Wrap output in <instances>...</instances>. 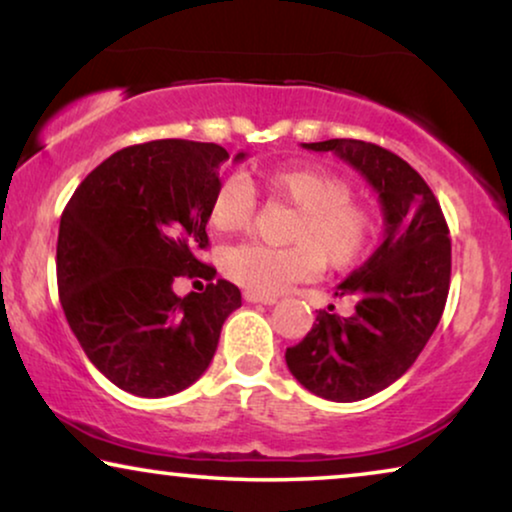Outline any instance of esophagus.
<instances>
[{"mask_svg":"<svg viewBox=\"0 0 512 512\" xmlns=\"http://www.w3.org/2000/svg\"><path fill=\"white\" fill-rule=\"evenodd\" d=\"M244 300H247V303H263V305L277 303L275 296H261V293H254V291H244Z\"/></svg>","mask_w":512,"mask_h":512,"instance_id":"1","label":"esophagus"}]
</instances>
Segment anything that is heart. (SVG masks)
<instances>
[{
  "label": "heart",
  "mask_w": 512,
  "mask_h": 512,
  "mask_svg": "<svg viewBox=\"0 0 512 512\" xmlns=\"http://www.w3.org/2000/svg\"><path fill=\"white\" fill-rule=\"evenodd\" d=\"M254 184L265 198L296 207L286 230L289 247L235 244L223 249L226 275L261 296L310 279L321 265L352 268L375 240V214L352 200V184L340 174L314 165H277L254 170ZM254 198L240 179H221L207 205V221L216 233H237L249 226Z\"/></svg>",
  "instance_id": "1"
}]
</instances>
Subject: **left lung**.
Segmentation results:
<instances>
[{
    "instance_id": "8db88e82",
    "label": "left lung",
    "mask_w": 512,
    "mask_h": 512,
    "mask_svg": "<svg viewBox=\"0 0 512 512\" xmlns=\"http://www.w3.org/2000/svg\"><path fill=\"white\" fill-rule=\"evenodd\" d=\"M303 149L345 160L382 205V244L335 291L356 300L354 314L319 312L303 342L286 349V366L307 391L352 403L396 382L436 331L450 291V230L436 195L396 153L361 139Z\"/></svg>"
}]
</instances>
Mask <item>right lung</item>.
I'll use <instances>...</instances> for the list:
<instances>
[{
    "label": "right lung",
    "instance_id": "add662e5",
    "mask_svg": "<svg viewBox=\"0 0 512 512\" xmlns=\"http://www.w3.org/2000/svg\"><path fill=\"white\" fill-rule=\"evenodd\" d=\"M228 158L219 144L188 139L128 146L97 165L62 212V310L90 363L118 389L163 398L191 387L242 305L240 289L214 282L216 270L198 261ZM179 276L208 286L181 299L171 286Z\"/></svg>",
    "mask_w": 512,
    "mask_h": 512
}]
</instances>
